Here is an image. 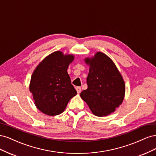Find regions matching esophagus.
<instances>
[{
  "label": "esophagus",
  "instance_id": "1",
  "mask_svg": "<svg viewBox=\"0 0 156 156\" xmlns=\"http://www.w3.org/2000/svg\"><path fill=\"white\" fill-rule=\"evenodd\" d=\"M76 90H77V92L78 94H80V93H81V88L80 87H76Z\"/></svg>",
  "mask_w": 156,
  "mask_h": 156
}]
</instances>
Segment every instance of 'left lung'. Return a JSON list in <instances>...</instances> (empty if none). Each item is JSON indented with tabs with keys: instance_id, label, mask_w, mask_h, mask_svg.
Listing matches in <instances>:
<instances>
[{
	"instance_id": "8db88e82",
	"label": "left lung",
	"mask_w": 156,
	"mask_h": 156,
	"mask_svg": "<svg viewBox=\"0 0 156 156\" xmlns=\"http://www.w3.org/2000/svg\"><path fill=\"white\" fill-rule=\"evenodd\" d=\"M84 61L90 66L88 88L80 96L94 115H110L124 100L126 87L123 77L113 61L101 52H97Z\"/></svg>"
}]
</instances>
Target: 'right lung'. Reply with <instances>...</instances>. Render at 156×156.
I'll return each mask as SVG.
<instances>
[{"label": "right lung", "instance_id": "right-lung-1", "mask_svg": "<svg viewBox=\"0 0 156 156\" xmlns=\"http://www.w3.org/2000/svg\"><path fill=\"white\" fill-rule=\"evenodd\" d=\"M73 59V55L55 51L42 60L33 72L30 92L35 105L44 114H61L70 99L77 94L67 72Z\"/></svg>", "mask_w": 156, "mask_h": 156}]
</instances>
